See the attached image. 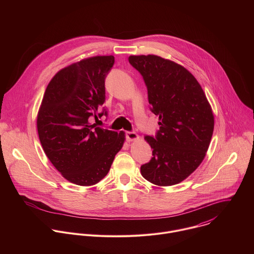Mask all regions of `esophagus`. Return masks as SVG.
I'll list each match as a JSON object with an SVG mask.
<instances>
[{"label":"esophagus","instance_id":"esophagus-1","mask_svg":"<svg viewBox=\"0 0 254 254\" xmlns=\"http://www.w3.org/2000/svg\"><path fill=\"white\" fill-rule=\"evenodd\" d=\"M126 136H127V139L128 141H132V140L138 139V135L135 132H133V131H127Z\"/></svg>","mask_w":254,"mask_h":254}]
</instances>
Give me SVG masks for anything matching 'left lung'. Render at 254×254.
<instances>
[{
    "instance_id": "1",
    "label": "left lung",
    "mask_w": 254,
    "mask_h": 254,
    "mask_svg": "<svg viewBox=\"0 0 254 254\" xmlns=\"http://www.w3.org/2000/svg\"><path fill=\"white\" fill-rule=\"evenodd\" d=\"M128 61L141 74L151 111L160 121L156 137L144 136L153 157L140 167L141 176L161 187L179 184L206 156L214 129L211 105L182 65L157 55H131Z\"/></svg>"
}]
</instances>
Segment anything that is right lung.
Listing matches in <instances>:
<instances>
[{"label":"right lung","mask_w":254,"mask_h":254,"mask_svg":"<svg viewBox=\"0 0 254 254\" xmlns=\"http://www.w3.org/2000/svg\"><path fill=\"white\" fill-rule=\"evenodd\" d=\"M115 57L93 56L59 70L49 82L37 116L44 153L69 182L92 186L111 169L126 139L125 132L89 123L107 113L104 79Z\"/></svg>","instance_id":"1"}]
</instances>
